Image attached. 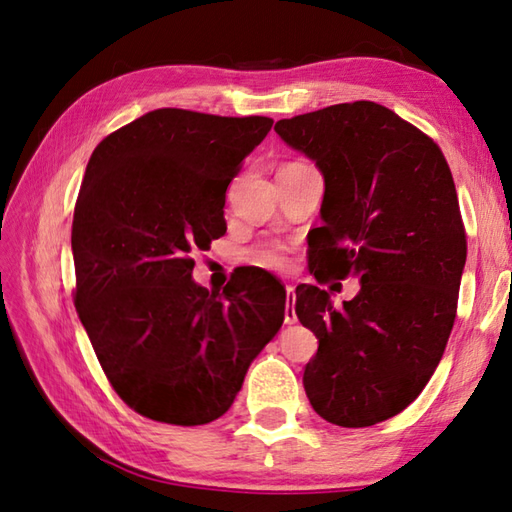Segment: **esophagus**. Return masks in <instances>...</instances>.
Wrapping results in <instances>:
<instances>
[{
	"instance_id": "obj_1",
	"label": "esophagus",
	"mask_w": 512,
	"mask_h": 512,
	"mask_svg": "<svg viewBox=\"0 0 512 512\" xmlns=\"http://www.w3.org/2000/svg\"><path fill=\"white\" fill-rule=\"evenodd\" d=\"M295 301H297L295 288H292V286H286V312H284V321H286L288 325L297 323V314H295Z\"/></svg>"
}]
</instances>
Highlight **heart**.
I'll use <instances>...</instances> for the list:
<instances>
[{"mask_svg":"<svg viewBox=\"0 0 512 512\" xmlns=\"http://www.w3.org/2000/svg\"><path fill=\"white\" fill-rule=\"evenodd\" d=\"M257 262L266 268H281L284 266V257H281L279 248H268V250H259Z\"/></svg>","mask_w":512,"mask_h":512,"instance_id":"1","label":"heart"}]
</instances>
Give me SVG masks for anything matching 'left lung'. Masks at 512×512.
Listing matches in <instances>:
<instances>
[{"label":"left lung","mask_w":512,"mask_h":512,"mask_svg":"<svg viewBox=\"0 0 512 512\" xmlns=\"http://www.w3.org/2000/svg\"><path fill=\"white\" fill-rule=\"evenodd\" d=\"M275 132L325 182L310 273L361 281L341 310L328 290L297 286V317L319 339L303 387L323 420L372 427L420 396L453 328L466 235L451 169L429 136L372 101L284 118Z\"/></svg>","instance_id":"1"}]
</instances>
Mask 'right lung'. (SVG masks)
Segmentation results:
<instances>
[{
	"label": "right lung",
	"instance_id": "add662e5",
	"mask_svg": "<svg viewBox=\"0 0 512 512\" xmlns=\"http://www.w3.org/2000/svg\"><path fill=\"white\" fill-rule=\"evenodd\" d=\"M273 127L266 116L147 112L94 149L76 200V312L129 407L158 422H213L275 339L286 290L250 273L195 284L191 253L226 233V189Z\"/></svg>",
	"mask_w": 512,
	"mask_h": 512
}]
</instances>
